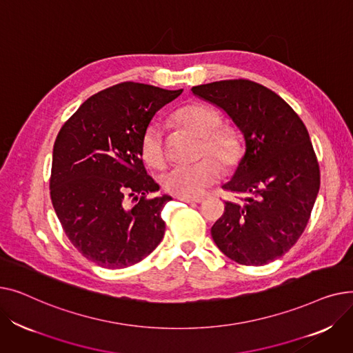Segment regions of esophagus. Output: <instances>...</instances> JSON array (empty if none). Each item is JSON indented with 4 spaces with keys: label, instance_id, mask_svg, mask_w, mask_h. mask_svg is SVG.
I'll return each mask as SVG.
<instances>
[{
    "label": "esophagus",
    "instance_id": "esophagus-1",
    "mask_svg": "<svg viewBox=\"0 0 353 353\" xmlns=\"http://www.w3.org/2000/svg\"><path fill=\"white\" fill-rule=\"evenodd\" d=\"M179 200L186 201V203H201L205 199L203 197H179Z\"/></svg>",
    "mask_w": 353,
    "mask_h": 353
}]
</instances>
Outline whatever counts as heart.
<instances>
[{"label":"heart","instance_id":"b5f03b06","mask_svg":"<svg viewBox=\"0 0 353 353\" xmlns=\"http://www.w3.org/2000/svg\"><path fill=\"white\" fill-rule=\"evenodd\" d=\"M176 120L197 137H201L200 154H212L225 165L234 164L242 152V144L233 127H217V111L201 103H189L176 111ZM141 154L147 164L161 167L165 161L163 128L153 123L141 137ZM220 177V165L216 160L205 157L190 165H174L160 176L161 188L179 197H196Z\"/></svg>","mask_w":353,"mask_h":353}]
</instances>
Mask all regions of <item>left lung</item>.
I'll return each mask as SVG.
<instances>
[{
    "mask_svg": "<svg viewBox=\"0 0 353 353\" xmlns=\"http://www.w3.org/2000/svg\"><path fill=\"white\" fill-rule=\"evenodd\" d=\"M192 91L225 111L246 147L221 186L245 199L226 201L212 237L240 265H268L298 242L319 193V164L307 130L282 97L257 83L223 80Z\"/></svg>",
    "mask_w": 353,
    "mask_h": 353,
    "instance_id": "obj_1",
    "label": "left lung"
}]
</instances>
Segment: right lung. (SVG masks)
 Returning <instances> with one entry per match:
<instances>
[{
	"label": "right lung",
	"mask_w": 353,
	"mask_h": 353,
	"mask_svg": "<svg viewBox=\"0 0 353 353\" xmlns=\"http://www.w3.org/2000/svg\"><path fill=\"white\" fill-rule=\"evenodd\" d=\"M181 91L116 84L87 99L55 139L52 206L70 242L92 263L128 268L161 242V210L172 197L145 199L160 186L147 176L141 137L157 111ZM125 195L139 200L134 208L126 206Z\"/></svg>",
	"instance_id": "obj_1"
}]
</instances>
